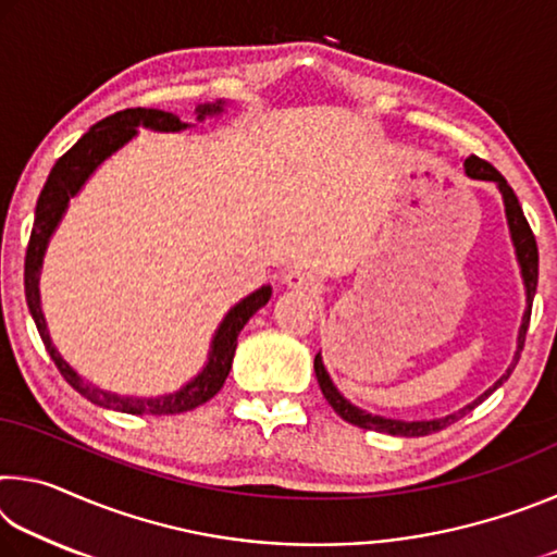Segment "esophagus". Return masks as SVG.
Returning <instances> with one entry per match:
<instances>
[{"instance_id": "1", "label": "esophagus", "mask_w": 557, "mask_h": 557, "mask_svg": "<svg viewBox=\"0 0 557 557\" xmlns=\"http://www.w3.org/2000/svg\"><path fill=\"white\" fill-rule=\"evenodd\" d=\"M285 285L289 289L309 292V295H314V292L319 289V280L309 270H289L287 275H285Z\"/></svg>"}]
</instances>
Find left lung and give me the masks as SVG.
Segmentation results:
<instances>
[{
	"label": "left lung",
	"mask_w": 557,
	"mask_h": 557,
	"mask_svg": "<svg viewBox=\"0 0 557 557\" xmlns=\"http://www.w3.org/2000/svg\"><path fill=\"white\" fill-rule=\"evenodd\" d=\"M465 174L469 178H476V182H494L498 186V191H502V199H504V209H506V223H508V233H511V243L516 248V260H518V268H521V277H523V287H525V312L521 319V329H518V338H516V354H513V361L508 366L506 373L498 379L492 388L484 391L479 395L476 400H471L465 408L445 414V418H435V420H393V418H383V414H371L361 408H356L351 400H346L342 393L332 381V375L326 373L324 369V361H322V354L314 356V373H317V381H319V388H322L324 398L329 400V405L336 410V414H342L346 422H351V425H358L363 430H375V432H385V435H398V437H422V435H432V432L437 430H445L451 422L459 420L461 414H467L476 408L479 403H484L488 395H492L498 385H504V381H508V375L516 369L518 358H521L523 351V342H525V332H528V322H531V305H533V297H535V287H539V245H535V235L531 231V225H528L525 215L521 203H518L513 188L506 184V178L496 172V169L484 162V159L479 157H469L465 162Z\"/></svg>",
	"instance_id": "obj_1"
}]
</instances>
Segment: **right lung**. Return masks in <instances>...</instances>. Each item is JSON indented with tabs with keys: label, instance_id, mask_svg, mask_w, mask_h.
Wrapping results in <instances>:
<instances>
[{
	"label": "right lung",
	"instance_id": "obj_1",
	"mask_svg": "<svg viewBox=\"0 0 557 557\" xmlns=\"http://www.w3.org/2000/svg\"><path fill=\"white\" fill-rule=\"evenodd\" d=\"M225 110V100L206 102V106L196 108V120L203 122L206 117H215ZM154 129V132H182L191 127L188 122L178 120L174 112L154 110V108H129L115 112L106 120H100L98 125H92L86 135H83L78 143H75L69 152H65L59 162L53 164L49 178L41 188L39 201H36V219H34V231L29 238V248H26V265H24V289H26V305H29V312L39 329L41 342L46 351L53 358V363L59 366V371L65 381H69L75 391H78L83 398L90 403L100 405V408H110L117 412H129V414H176L186 412L211 400L215 393L223 388L225 379H228L235 346H238V334L240 329L248 324V319L258 312L260 307L268 305L272 295L270 285H262L260 289L252 292L238 305L231 307V312L223 317L211 342L209 361H206L203 369L194 375L191 381L174 393L157 395V398H135V395H117L110 391H102L98 385L88 383L78 371H73L65 358L59 354V348L53 346L49 326H46V317L41 309V292H39V277H41V265L46 248H49L51 235L59 228L65 209L73 196H78L83 184L88 182L92 172L112 157L117 149L125 147L132 137H137V129Z\"/></svg>",
	"mask_w": 557,
	"mask_h": 557
}]
</instances>
